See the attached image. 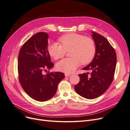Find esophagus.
<instances>
[{
	"instance_id": "esophagus-1",
	"label": "esophagus",
	"mask_w": 130,
	"mask_h": 130,
	"mask_svg": "<svg viewBox=\"0 0 130 130\" xmlns=\"http://www.w3.org/2000/svg\"><path fill=\"white\" fill-rule=\"evenodd\" d=\"M64 75H65V76H66V77H68V76H70V74H68V73H65Z\"/></svg>"
}]
</instances>
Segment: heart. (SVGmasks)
Returning a JSON list of instances; mask_svg holds the SVG:
<instances>
[{"mask_svg": "<svg viewBox=\"0 0 130 130\" xmlns=\"http://www.w3.org/2000/svg\"><path fill=\"white\" fill-rule=\"evenodd\" d=\"M60 44L53 42L48 46V52L55 60L63 57L69 52L70 57L64 59L56 64L59 71L72 73L81 64H86L91 62L95 54V43L91 38L84 35L70 33L61 36L58 40Z\"/></svg>", "mask_w": 130, "mask_h": 130, "instance_id": "1", "label": "heart"}]
</instances>
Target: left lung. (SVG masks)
I'll return each mask as SVG.
<instances>
[{
    "label": "left lung",
    "instance_id": "left-lung-1",
    "mask_svg": "<svg viewBox=\"0 0 130 130\" xmlns=\"http://www.w3.org/2000/svg\"><path fill=\"white\" fill-rule=\"evenodd\" d=\"M95 44V55L89 64L83 70L88 73L78 74L80 82L74 86L76 92L86 99H93L103 94L113 81L117 63V55L108 40L104 36L92 32Z\"/></svg>",
    "mask_w": 130,
    "mask_h": 130
}]
</instances>
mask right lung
<instances>
[{
	"instance_id": "add662e5",
	"label": "right lung",
	"mask_w": 130,
	"mask_h": 130,
	"mask_svg": "<svg viewBox=\"0 0 130 130\" xmlns=\"http://www.w3.org/2000/svg\"><path fill=\"white\" fill-rule=\"evenodd\" d=\"M48 36L43 32L34 35L23 45L18 58L19 81L27 95L38 101L52 98L65 76L61 72L43 74L54 66L48 52Z\"/></svg>"
}]
</instances>
